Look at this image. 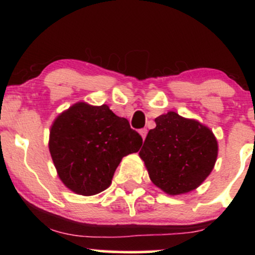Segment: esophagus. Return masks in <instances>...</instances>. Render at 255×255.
I'll use <instances>...</instances> for the list:
<instances>
[{"mask_svg":"<svg viewBox=\"0 0 255 255\" xmlns=\"http://www.w3.org/2000/svg\"><path fill=\"white\" fill-rule=\"evenodd\" d=\"M139 134H140V135H141L142 140H145L146 134H147V129H146V128H142V129H140V130H139Z\"/></svg>","mask_w":255,"mask_h":255,"instance_id":"34e87169","label":"esophagus"}]
</instances>
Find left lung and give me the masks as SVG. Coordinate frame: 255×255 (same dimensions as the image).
I'll return each mask as SVG.
<instances>
[{
	"label": "left lung",
	"mask_w": 255,
	"mask_h": 255,
	"mask_svg": "<svg viewBox=\"0 0 255 255\" xmlns=\"http://www.w3.org/2000/svg\"><path fill=\"white\" fill-rule=\"evenodd\" d=\"M139 156L151 181L166 194H184L198 188L211 174L218 154L212 130L197 120L174 111L154 120Z\"/></svg>",
	"instance_id": "1"
}]
</instances>
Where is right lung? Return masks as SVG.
Listing matches in <instances>:
<instances>
[{
	"instance_id": "right-lung-1",
	"label": "right lung",
	"mask_w": 255,
	"mask_h": 255,
	"mask_svg": "<svg viewBox=\"0 0 255 255\" xmlns=\"http://www.w3.org/2000/svg\"><path fill=\"white\" fill-rule=\"evenodd\" d=\"M142 137L108 105L84 102L55 119L49 150L58 177L80 195H95L110 186L122 158L140 150Z\"/></svg>"
}]
</instances>
